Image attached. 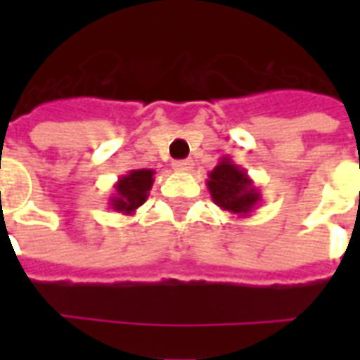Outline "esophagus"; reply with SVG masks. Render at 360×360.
Returning a JSON list of instances; mask_svg holds the SVG:
<instances>
[{
  "label": "esophagus",
  "mask_w": 360,
  "mask_h": 360,
  "mask_svg": "<svg viewBox=\"0 0 360 360\" xmlns=\"http://www.w3.org/2000/svg\"><path fill=\"white\" fill-rule=\"evenodd\" d=\"M193 167V160H179V162H173V169L175 172H191Z\"/></svg>",
  "instance_id": "esophagus-1"
}]
</instances>
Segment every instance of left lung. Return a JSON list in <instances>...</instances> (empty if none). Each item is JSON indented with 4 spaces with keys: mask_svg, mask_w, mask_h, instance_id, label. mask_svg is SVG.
<instances>
[{
    "mask_svg": "<svg viewBox=\"0 0 360 360\" xmlns=\"http://www.w3.org/2000/svg\"><path fill=\"white\" fill-rule=\"evenodd\" d=\"M206 187L210 191L214 204L221 210L247 218L262 202V195L249 177V173L237 165L229 156H224L218 165L208 173Z\"/></svg>",
    "mask_w": 360,
    "mask_h": 360,
    "instance_id": "obj_1",
    "label": "left lung"
}]
</instances>
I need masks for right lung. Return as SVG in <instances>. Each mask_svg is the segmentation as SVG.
Masks as SVG:
<instances>
[{"label": "right lung", "instance_id": "obj_1", "mask_svg": "<svg viewBox=\"0 0 360 360\" xmlns=\"http://www.w3.org/2000/svg\"><path fill=\"white\" fill-rule=\"evenodd\" d=\"M154 169H131L121 175L113 185V195L110 196V208L125 216H133L139 206L146 202L148 193L154 185Z\"/></svg>", "mask_w": 360, "mask_h": 360}]
</instances>
